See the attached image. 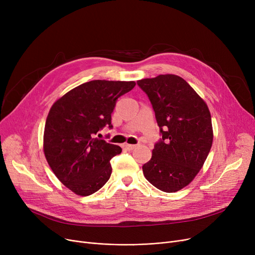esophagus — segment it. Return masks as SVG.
I'll return each instance as SVG.
<instances>
[{
  "label": "esophagus",
  "instance_id": "34e87169",
  "mask_svg": "<svg viewBox=\"0 0 255 255\" xmlns=\"http://www.w3.org/2000/svg\"><path fill=\"white\" fill-rule=\"evenodd\" d=\"M124 146H125V148H126L128 151H132V150L135 149L136 145H135V144H128V143H126Z\"/></svg>",
  "mask_w": 255,
  "mask_h": 255
}]
</instances>
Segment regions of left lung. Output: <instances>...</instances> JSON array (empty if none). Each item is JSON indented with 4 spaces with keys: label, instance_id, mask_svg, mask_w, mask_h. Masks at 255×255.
Masks as SVG:
<instances>
[{
    "label": "left lung",
    "instance_id": "8db88e82",
    "mask_svg": "<svg viewBox=\"0 0 255 255\" xmlns=\"http://www.w3.org/2000/svg\"><path fill=\"white\" fill-rule=\"evenodd\" d=\"M148 95L162 138L142 166L143 176L164 192L186 187L202 169L213 143L206 102L182 77L161 74L137 80Z\"/></svg>",
    "mask_w": 255,
    "mask_h": 255
}]
</instances>
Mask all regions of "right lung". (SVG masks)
<instances>
[{"instance_id": "1", "label": "right lung", "mask_w": 255, "mask_h": 255, "mask_svg": "<svg viewBox=\"0 0 255 255\" xmlns=\"http://www.w3.org/2000/svg\"><path fill=\"white\" fill-rule=\"evenodd\" d=\"M134 87V82L91 80L52 104L44 128V155L56 177L75 194L91 195L110 180L111 159L122 149L96 134L106 125L113 127L118 98Z\"/></svg>"}]
</instances>
